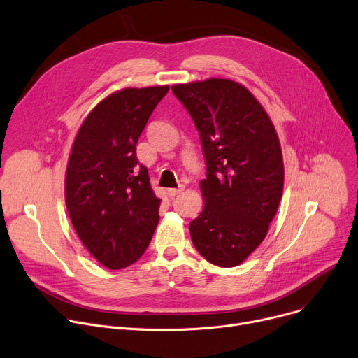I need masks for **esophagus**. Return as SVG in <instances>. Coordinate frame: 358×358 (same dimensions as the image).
I'll list each match as a JSON object with an SVG mask.
<instances>
[{
  "label": "esophagus",
  "mask_w": 358,
  "mask_h": 358,
  "mask_svg": "<svg viewBox=\"0 0 358 358\" xmlns=\"http://www.w3.org/2000/svg\"><path fill=\"white\" fill-rule=\"evenodd\" d=\"M185 189V186H180L178 189H167V195H169L171 198H175L176 195H179L182 191Z\"/></svg>",
  "instance_id": "esophagus-1"
}]
</instances>
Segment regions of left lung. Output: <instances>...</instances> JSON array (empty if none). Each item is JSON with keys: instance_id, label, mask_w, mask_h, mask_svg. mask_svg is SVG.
Instances as JSON below:
<instances>
[{"instance_id": "obj_1", "label": "left lung", "mask_w": 358, "mask_h": 358, "mask_svg": "<svg viewBox=\"0 0 358 358\" xmlns=\"http://www.w3.org/2000/svg\"><path fill=\"white\" fill-rule=\"evenodd\" d=\"M201 136L202 213L189 224L199 255L241 264L264 240L283 194V157L270 117L244 85L209 78L172 87Z\"/></svg>"}]
</instances>
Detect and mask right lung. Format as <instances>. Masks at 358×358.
Returning <instances> with one entry per match:
<instances>
[{"label": "right lung", "mask_w": 358, "mask_h": 358, "mask_svg": "<svg viewBox=\"0 0 358 358\" xmlns=\"http://www.w3.org/2000/svg\"><path fill=\"white\" fill-rule=\"evenodd\" d=\"M169 87L124 88L102 99L73 140L65 178L68 214L82 244L102 266L124 268L150 244L160 199L136 145Z\"/></svg>", "instance_id": "obj_1"}]
</instances>
